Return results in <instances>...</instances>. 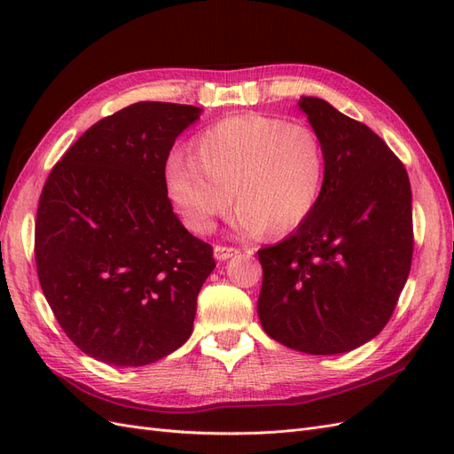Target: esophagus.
I'll use <instances>...</instances> for the list:
<instances>
[{
	"mask_svg": "<svg viewBox=\"0 0 454 454\" xmlns=\"http://www.w3.org/2000/svg\"><path fill=\"white\" fill-rule=\"evenodd\" d=\"M239 252H240L239 248H232V246H223V244H217L215 248H214V255L219 261H225V259H229L232 255H237Z\"/></svg>",
	"mask_w": 454,
	"mask_h": 454,
	"instance_id": "esophagus-1",
	"label": "esophagus"
}]
</instances>
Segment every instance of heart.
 Masks as SVG:
<instances>
[{"instance_id":"heart-1","label":"heart","mask_w":454,"mask_h":454,"mask_svg":"<svg viewBox=\"0 0 454 454\" xmlns=\"http://www.w3.org/2000/svg\"><path fill=\"white\" fill-rule=\"evenodd\" d=\"M162 177L174 210L195 235L210 232L235 199L239 231L286 237L320 202L325 149L307 125L235 115L202 130L191 157L170 159Z\"/></svg>"}]
</instances>
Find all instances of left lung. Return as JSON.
<instances>
[{"instance_id": "obj_1", "label": "left lung", "mask_w": 454, "mask_h": 454, "mask_svg": "<svg viewBox=\"0 0 454 454\" xmlns=\"http://www.w3.org/2000/svg\"><path fill=\"white\" fill-rule=\"evenodd\" d=\"M299 107L325 149L324 191L294 235L257 252V314L287 348L340 354L382 332L407 282L411 184L403 162L364 122L312 96Z\"/></svg>"}]
</instances>
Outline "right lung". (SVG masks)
Wrapping results in <instances>:
<instances>
[{"label": "right lung", "instance_id": "obj_1", "mask_svg": "<svg viewBox=\"0 0 454 454\" xmlns=\"http://www.w3.org/2000/svg\"><path fill=\"white\" fill-rule=\"evenodd\" d=\"M200 107L138 102L100 119L54 164L35 219V267L54 318L94 360L140 367L193 333L214 270L164 189L170 149Z\"/></svg>", "mask_w": 454, "mask_h": 454}]
</instances>
